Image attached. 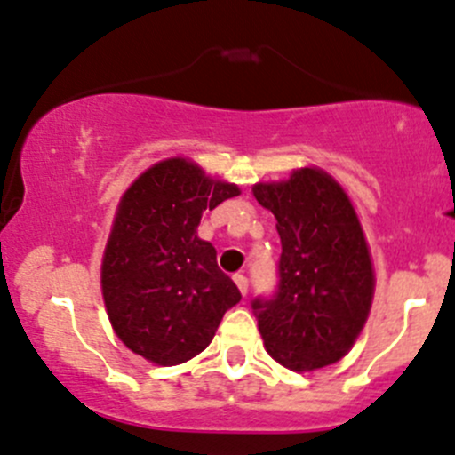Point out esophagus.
Wrapping results in <instances>:
<instances>
[{"label": "esophagus", "instance_id": "34e87169", "mask_svg": "<svg viewBox=\"0 0 455 455\" xmlns=\"http://www.w3.org/2000/svg\"><path fill=\"white\" fill-rule=\"evenodd\" d=\"M233 282H235L242 295L249 293V280H246V275H242V273H235V275H233Z\"/></svg>", "mask_w": 455, "mask_h": 455}]
</instances>
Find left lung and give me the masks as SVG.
I'll use <instances>...</instances> for the list:
<instances>
[{
  "label": "left lung",
  "instance_id": "left-lung-1",
  "mask_svg": "<svg viewBox=\"0 0 455 455\" xmlns=\"http://www.w3.org/2000/svg\"><path fill=\"white\" fill-rule=\"evenodd\" d=\"M253 196L277 220V289L251 302L268 354L293 371L338 363L358 338L373 298L363 227L345 191L317 169Z\"/></svg>",
  "mask_w": 455,
  "mask_h": 455
}]
</instances>
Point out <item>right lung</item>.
Segmentation results:
<instances>
[{
  "label": "right lung",
  "mask_w": 455,
  "mask_h": 455,
  "mask_svg": "<svg viewBox=\"0 0 455 455\" xmlns=\"http://www.w3.org/2000/svg\"><path fill=\"white\" fill-rule=\"evenodd\" d=\"M240 196L187 160H164L124 193L101 262V293L117 338L156 364H182L209 347L242 299L215 249L196 235L206 209Z\"/></svg>",
  "instance_id": "add662e5"
}]
</instances>
